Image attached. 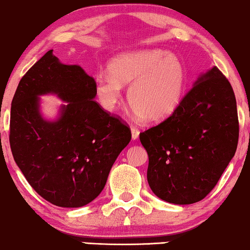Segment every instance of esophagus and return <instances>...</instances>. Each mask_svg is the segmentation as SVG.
Returning <instances> with one entry per match:
<instances>
[{"label":"esophagus","instance_id":"obj_1","mask_svg":"<svg viewBox=\"0 0 250 250\" xmlns=\"http://www.w3.org/2000/svg\"><path fill=\"white\" fill-rule=\"evenodd\" d=\"M131 133H132V139L133 140H136V139L139 138L140 131L135 127V126H131Z\"/></svg>","mask_w":250,"mask_h":250}]
</instances>
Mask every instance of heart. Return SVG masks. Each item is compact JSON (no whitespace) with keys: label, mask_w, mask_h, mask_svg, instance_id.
<instances>
[{"label":"heart","mask_w":250,"mask_h":250,"mask_svg":"<svg viewBox=\"0 0 250 250\" xmlns=\"http://www.w3.org/2000/svg\"><path fill=\"white\" fill-rule=\"evenodd\" d=\"M110 74L95 78V94L101 107L112 111L129 85L127 101L133 111L146 123L168 117L182 102L187 74L181 61L165 50L146 49L123 53L112 60Z\"/></svg>","instance_id":"b5f03b06"}]
</instances>
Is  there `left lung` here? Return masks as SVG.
Here are the masks:
<instances>
[{
	"mask_svg": "<svg viewBox=\"0 0 250 250\" xmlns=\"http://www.w3.org/2000/svg\"><path fill=\"white\" fill-rule=\"evenodd\" d=\"M238 139L233 88L213 67L198 78L168 118L140 133L149 156V187L170 204L203 200L233 158Z\"/></svg>",
	"mask_w": 250,
	"mask_h": 250,
	"instance_id": "1",
	"label": "left lung"
}]
</instances>
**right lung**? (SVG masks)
<instances>
[{
  "mask_svg": "<svg viewBox=\"0 0 250 250\" xmlns=\"http://www.w3.org/2000/svg\"><path fill=\"white\" fill-rule=\"evenodd\" d=\"M47 51L20 80L12 99L10 146L30 187L59 207H82L97 198L131 129L95 98V81L77 64ZM67 102L56 121L39 112V95Z\"/></svg>",
  "mask_w": 250,
  "mask_h": 250,
  "instance_id": "1",
  "label": "right lung"
}]
</instances>
